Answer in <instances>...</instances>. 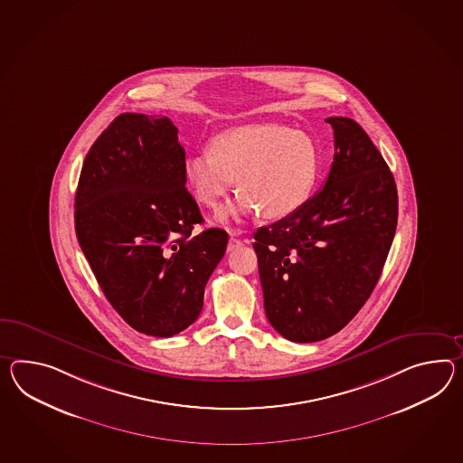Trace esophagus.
<instances>
[{
    "instance_id": "1",
    "label": "esophagus",
    "mask_w": 463,
    "mask_h": 463,
    "mask_svg": "<svg viewBox=\"0 0 463 463\" xmlns=\"http://www.w3.org/2000/svg\"><path fill=\"white\" fill-rule=\"evenodd\" d=\"M242 241L236 236L229 237V244H227V250H234V249L241 248Z\"/></svg>"
}]
</instances>
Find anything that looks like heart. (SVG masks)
Wrapping results in <instances>:
<instances>
[{
	"mask_svg": "<svg viewBox=\"0 0 463 463\" xmlns=\"http://www.w3.org/2000/svg\"><path fill=\"white\" fill-rule=\"evenodd\" d=\"M317 150L309 137L279 124L231 127L197 148L184 164V177L195 201L217 209L236 184L241 189L229 215L262 214L271 219L296 213L307 201L317 175Z\"/></svg>",
	"mask_w": 463,
	"mask_h": 463,
	"instance_id": "b5f03b06",
	"label": "heart"
}]
</instances>
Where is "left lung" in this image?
<instances>
[{"label": "left lung", "mask_w": 463, "mask_h": 463, "mask_svg": "<svg viewBox=\"0 0 463 463\" xmlns=\"http://www.w3.org/2000/svg\"><path fill=\"white\" fill-rule=\"evenodd\" d=\"M335 157L323 189L296 213L254 232L264 309L294 343L346 326L373 293L392 248L398 194L372 138L348 117H329Z\"/></svg>", "instance_id": "8db88e82"}]
</instances>
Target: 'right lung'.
Masks as SVG:
<instances>
[{
	"label": "right lung",
	"mask_w": 463,
	"mask_h": 463,
	"mask_svg": "<svg viewBox=\"0 0 463 463\" xmlns=\"http://www.w3.org/2000/svg\"><path fill=\"white\" fill-rule=\"evenodd\" d=\"M167 117L122 113L91 146L75 194V232L105 298L125 323L169 338L203 311L227 248L185 189V150Z\"/></svg>",
	"instance_id": "1"
}]
</instances>
